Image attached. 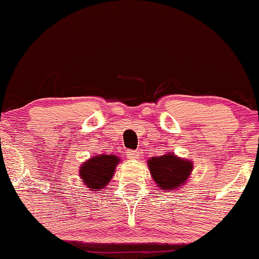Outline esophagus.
Instances as JSON below:
<instances>
[{
	"label": "esophagus",
	"instance_id": "obj_1",
	"mask_svg": "<svg viewBox=\"0 0 259 259\" xmlns=\"http://www.w3.org/2000/svg\"><path fill=\"white\" fill-rule=\"evenodd\" d=\"M127 157L135 160V158L140 157V152H137V151H128V152H127Z\"/></svg>",
	"mask_w": 259,
	"mask_h": 259
}]
</instances>
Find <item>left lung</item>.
Masks as SVG:
<instances>
[{
  "label": "left lung",
  "mask_w": 259,
  "mask_h": 259,
  "mask_svg": "<svg viewBox=\"0 0 259 259\" xmlns=\"http://www.w3.org/2000/svg\"><path fill=\"white\" fill-rule=\"evenodd\" d=\"M151 178L157 188L163 191L179 190L188 183L194 163L188 158L179 157L174 152H166L147 160Z\"/></svg>",
  "instance_id": "1"
}]
</instances>
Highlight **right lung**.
I'll return each mask as SVG.
<instances>
[{
  "instance_id": "obj_1",
  "label": "right lung",
  "mask_w": 259,
  "mask_h": 259,
  "mask_svg": "<svg viewBox=\"0 0 259 259\" xmlns=\"http://www.w3.org/2000/svg\"><path fill=\"white\" fill-rule=\"evenodd\" d=\"M121 158L116 155L99 153L92 156L79 167V178L91 191H101L111 183Z\"/></svg>"
}]
</instances>
